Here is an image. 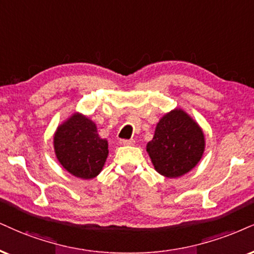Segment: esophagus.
Segmentation results:
<instances>
[{"instance_id": "1", "label": "esophagus", "mask_w": 254, "mask_h": 254, "mask_svg": "<svg viewBox=\"0 0 254 254\" xmlns=\"http://www.w3.org/2000/svg\"><path fill=\"white\" fill-rule=\"evenodd\" d=\"M120 143L121 145H133L134 143V140L133 139H122V140H120Z\"/></svg>"}]
</instances>
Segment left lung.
<instances>
[{"mask_svg":"<svg viewBox=\"0 0 254 254\" xmlns=\"http://www.w3.org/2000/svg\"><path fill=\"white\" fill-rule=\"evenodd\" d=\"M205 149V136L199 125L183 109H174L161 118L152 141L147 143L158 173L178 178L195 167Z\"/></svg>","mask_w":254,"mask_h":254,"instance_id":"8db88e82","label":"left lung"}]
</instances>
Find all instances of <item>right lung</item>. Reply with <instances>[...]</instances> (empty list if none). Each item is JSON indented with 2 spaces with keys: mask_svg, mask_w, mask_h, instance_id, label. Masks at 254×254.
<instances>
[{
  "mask_svg": "<svg viewBox=\"0 0 254 254\" xmlns=\"http://www.w3.org/2000/svg\"><path fill=\"white\" fill-rule=\"evenodd\" d=\"M54 149L58 160L70 174L93 179L105 165L108 142L99 136L92 120L76 113L58 127Z\"/></svg>",
  "mask_w": 254,
  "mask_h": 254,
  "instance_id": "1",
  "label": "right lung"
}]
</instances>
